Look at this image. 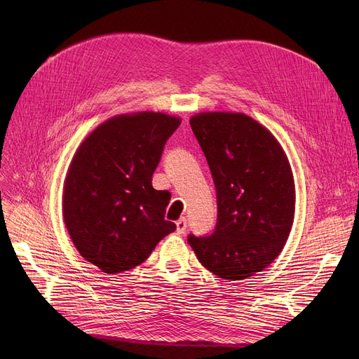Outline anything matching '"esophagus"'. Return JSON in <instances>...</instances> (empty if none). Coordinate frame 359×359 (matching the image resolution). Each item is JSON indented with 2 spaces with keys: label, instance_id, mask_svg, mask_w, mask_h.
Masks as SVG:
<instances>
[{
  "label": "esophagus",
  "instance_id": "34e87169",
  "mask_svg": "<svg viewBox=\"0 0 359 359\" xmlns=\"http://www.w3.org/2000/svg\"><path fill=\"white\" fill-rule=\"evenodd\" d=\"M186 227H187V221L186 218H180L177 222H176V230L179 234H183L186 231Z\"/></svg>",
  "mask_w": 359,
  "mask_h": 359
}]
</instances>
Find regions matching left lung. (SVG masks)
<instances>
[{
	"instance_id": "obj_1",
	"label": "left lung",
	"mask_w": 359,
	"mask_h": 359,
	"mask_svg": "<svg viewBox=\"0 0 359 359\" xmlns=\"http://www.w3.org/2000/svg\"><path fill=\"white\" fill-rule=\"evenodd\" d=\"M217 194L211 234L187 236L202 265L240 280L269 266L288 240L295 208L291 167L271 132L243 113L191 119Z\"/></svg>"
}]
</instances>
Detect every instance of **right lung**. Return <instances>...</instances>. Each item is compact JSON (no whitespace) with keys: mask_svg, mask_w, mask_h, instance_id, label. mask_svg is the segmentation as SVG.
Masks as SVG:
<instances>
[{"mask_svg":"<svg viewBox=\"0 0 359 359\" xmlns=\"http://www.w3.org/2000/svg\"><path fill=\"white\" fill-rule=\"evenodd\" d=\"M180 119L154 111L115 116L80 145L64 186V221L80 255L106 273L135 268L176 230L170 194L153 175Z\"/></svg>","mask_w":359,"mask_h":359,"instance_id":"1","label":"right lung"}]
</instances>
